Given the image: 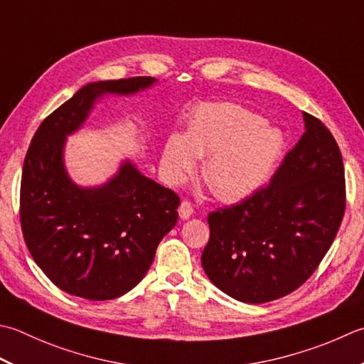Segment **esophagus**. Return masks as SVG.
<instances>
[{"label":"esophagus","mask_w":364,"mask_h":364,"mask_svg":"<svg viewBox=\"0 0 364 364\" xmlns=\"http://www.w3.org/2000/svg\"><path fill=\"white\" fill-rule=\"evenodd\" d=\"M192 213H194V208H192V203L188 200H183L180 208H178V215H180L181 219H189L192 216Z\"/></svg>","instance_id":"esophagus-1"}]
</instances>
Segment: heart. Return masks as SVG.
<instances>
[{
	"label": "heart",
	"instance_id": "obj_1",
	"mask_svg": "<svg viewBox=\"0 0 364 364\" xmlns=\"http://www.w3.org/2000/svg\"><path fill=\"white\" fill-rule=\"evenodd\" d=\"M286 146L281 129L265 118L232 102L198 105L186 135L172 134L162 149V166L172 183L194 173L205 158V181L223 200H237L265 184Z\"/></svg>",
	"mask_w": 364,
	"mask_h": 364
}]
</instances>
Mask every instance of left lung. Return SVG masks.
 I'll return each mask as SVG.
<instances>
[{"mask_svg":"<svg viewBox=\"0 0 364 364\" xmlns=\"http://www.w3.org/2000/svg\"><path fill=\"white\" fill-rule=\"evenodd\" d=\"M303 118L306 131L272 181L208 215L202 267L218 289L238 301H273L303 286L343 223V154L322 121L306 112Z\"/></svg>","mask_w":364,"mask_h":364,"instance_id":"8db88e82","label":"left lung"}]
</instances>
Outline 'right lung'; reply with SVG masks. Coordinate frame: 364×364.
Instances as JSON below:
<instances>
[{"label": "right lung", "mask_w": 364, "mask_h": 364, "mask_svg": "<svg viewBox=\"0 0 364 364\" xmlns=\"http://www.w3.org/2000/svg\"><path fill=\"white\" fill-rule=\"evenodd\" d=\"M156 78L88 83L42 121L20 184V224L28 251L56 287L92 301L113 300L144 279L161 240L178 220L180 197L129 161L101 188H78L63 164L66 135L104 95H131Z\"/></svg>", "instance_id": "1"}]
</instances>
